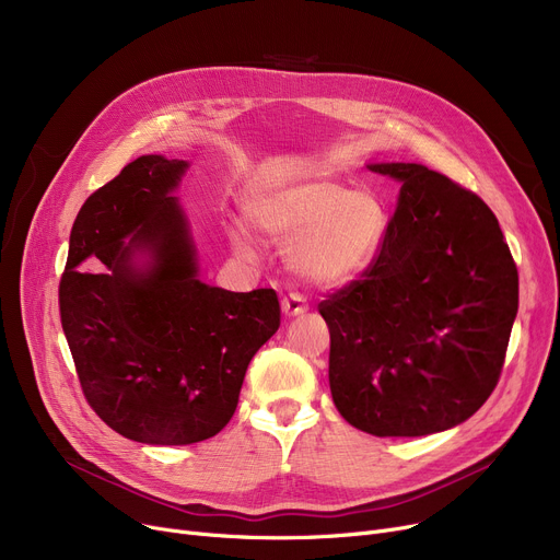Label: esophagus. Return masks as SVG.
<instances>
[{
	"instance_id": "1",
	"label": "esophagus",
	"mask_w": 560,
	"mask_h": 560,
	"mask_svg": "<svg viewBox=\"0 0 560 560\" xmlns=\"http://www.w3.org/2000/svg\"><path fill=\"white\" fill-rule=\"evenodd\" d=\"M281 311L285 317H298V315H304L308 311V304L302 295H298V292H290V295H285L281 300Z\"/></svg>"
}]
</instances>
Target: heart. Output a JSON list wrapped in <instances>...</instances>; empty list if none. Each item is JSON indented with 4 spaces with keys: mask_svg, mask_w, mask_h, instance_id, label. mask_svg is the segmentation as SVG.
Listing matches in <instances>:
<instances>
[{
    "mask_svg": "<svg viewBox=\"0 0 560 560\" xmlns=\"http://www.w3.org/2000/svg\"><path fill=\"white\" fill-rule=\"evenodd\" d=\"M247 218L268 238L290 241L288 268L317 288L359 279L376 258L386 226L374 192L322 172L258 184L247 199ZM231 243L252 249L241 231H231Z\"/></svg>",
    "mask_w": 560,
    "mask_h": 560,
    "instance_id": "heart-1",
    "label": "heart"
}]
</instances>
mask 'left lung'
<instances>
[{"label": "left lung", "mask_w": 560, "mask_h": 560, "mask_svg": "<svg viewBox=\"0 0 560 560\" xmlns=\"http://www.w3.org/2000/svg\"><path fill=\"white\" fill-rule=\"evenodd\" d=\"M401 184L361 279L319 302L338 413L378 438L472 418L494 390L517 315V268L492 211L420 163H370Z\"/></svg>", "instance_id": "obj_1"}]
</instances>
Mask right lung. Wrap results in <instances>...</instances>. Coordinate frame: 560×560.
Wrapping results in <instances>:
<instances>
[{
    "label": "right lung",
    "mask_w": 560,
    "mask_h": 560,
    "mask_svg": "<svg viewBox=\"0 0 560 560\" xmlns=\"http://www.w3.org/2000/svg\"><path fill=\"white\" fill-rule=\"evenodd\" d=\"M186 170L147 154L88 197L58 288L88 404L144 445L220 433L249 361L281 325L272 288L231 292L199 279L188 218L172 195Z\"/></svg>",
    "instance_id": "add662e5"
}]
</instances>
